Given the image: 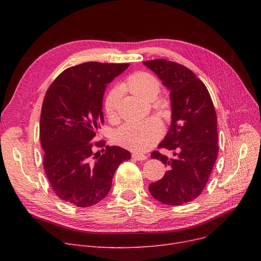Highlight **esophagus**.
I'll use <instances>...</instances> for the list:
<instances>
[{"mask_svg": "<svg viewBox=\"0 0 261 261\" xmlns=\"http://www.w3.org/2000/svg\"><path fill=\"white\" fill-rule=\"evenodd\" d=\"M132 158L134 160H136V161H145V160H147V155H145L143 153H133Z\"/></svg>", "mask_w": 261, "mask_h": 261, "instance_id": "esophagus-1", "label": "esophagus"}]
</instances>
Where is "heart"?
Returning a JSON list of instances; mask_svg holds the SVG:
<instances>
[{
	"mask_svg": "<svg viewBox=\"0 0 261 261\" xmlns=\"http://www.w3.org/2000/svg\"><path fill=\"white\" fill-rule=\"evenodd\" d=\"M125 88L130 90L139 97L149 100L156 97L160 92V82L151 74L139 72L131 75L125 84ZM121 98V88L114 87L109 91L105 109L109 117H114ZM162 127L155 120H144L140 122H127L119 127L114 133V141L121 147L133 151H146L151 148L161 138Z\"/></svg>",
	"mask_w": 261,
	"mask_h": 261,
	"instance_id": "1",
	"label": "heart"
}]
</instances>
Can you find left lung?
Instances as JSON below:
<instances>
[{
	"instance_id": "left-lung-1",
	"label": "left lung",
	"mask_w": 261,
	"mask_h": 261,
	"mask_svg": "<svg viewBox=\"0 0 261 261\" xmlns=\"http://www.w3.org/2000/svg\"><path fill=\"white\" fill-rule=\"evenodd\" d=\"M144 64L170 91L171 125L159 148L174 155L151 153L168 170L149 191L163 204L177 206L197 199L208 181L219 152L217 114L208 90L189 68L166 59Z\"/></svg>"
}]
</instances>
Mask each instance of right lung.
Masks as SVG:
<instances>
[{
	"instance_id": "obj_1",
	"label": "right lung",
	"mask_w": 261,
	"mask_h": 261,
	"mask_svg": "<svg viewBox=\"0 0 261 261\" xmlns=\"http://www.w3.org/2000/svg\"><path fill=\"white\" fill-rule=\"evenodd\" d=\"M129 63L86 62L64 70L46 91L40 116L43 166L50 186L64 202L88 207L111 189L115 170L131 159L126 149L106 146L94 153L96 132L103 122L107 85Z\"/></svg>"
}]
</instances>
